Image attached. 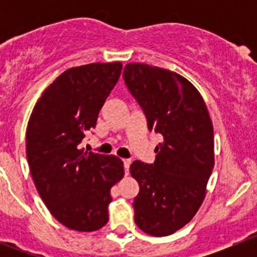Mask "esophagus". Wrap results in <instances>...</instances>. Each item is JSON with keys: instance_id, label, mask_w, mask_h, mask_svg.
I'll list each match as a JSON object with an SVG mask.
<instances>
[{"instance_id": "34e87169", "label": "esophagus", "mask_w": 257, "mask_h": 257, "mask_svg": "<svg viewBox=\"0 0 257 257\" xmlns=\"http://www.w3.org/2000/svg\"><path fill=\"white\" fill-rule=\"evenodd\" d=\"M123 165H124V172H125V174H128V173H129V167H131V160H129V159H123Z\"/></svg>"}]
</instances>
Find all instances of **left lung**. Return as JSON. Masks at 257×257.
<instances>
[{
	"label": "left lung",
	"mask_w": 257,
	"mask_h": 257,
	"mask_svg": "<svg viewBox=\"0 0 257 257\" xmlns=\"http://www.w3.org/2000/svg\"><path fill=\"white\" fill-rule=\"evenodd\" d=\"M123 78L147 118L163 136L155 162L136 160L131 174L139 184L134 221L153 236H167L188 224L204 198L214 168V129L195 87L175 72L128 63Z\"/></svg>",
	"instance_id": "8db88e82"
}]
</instances>
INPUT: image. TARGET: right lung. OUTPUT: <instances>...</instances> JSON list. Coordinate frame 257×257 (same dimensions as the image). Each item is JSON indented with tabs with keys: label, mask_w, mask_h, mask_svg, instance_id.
I'll use <instances>...</instances> for the list:
<instances>
[{
	"label": "right lung",
	"mask_w": 257,
	"mask_h": 257,
	"mask_svg": "<svg viewBox=\"0 0 257 257\" xmlns=\"http://www.w3.org/2000/svg\"><path fill=\"white\" fill-rule=\"evenodd\" d=\"M120 72V62L67 69L43 92L28 121L26 153L38 194L51 214L76 231L107 224L110 188L124 175L115 155L79 149Z\"/></svg>",
	"instance_id": "add662e5"
}]
</instances>
